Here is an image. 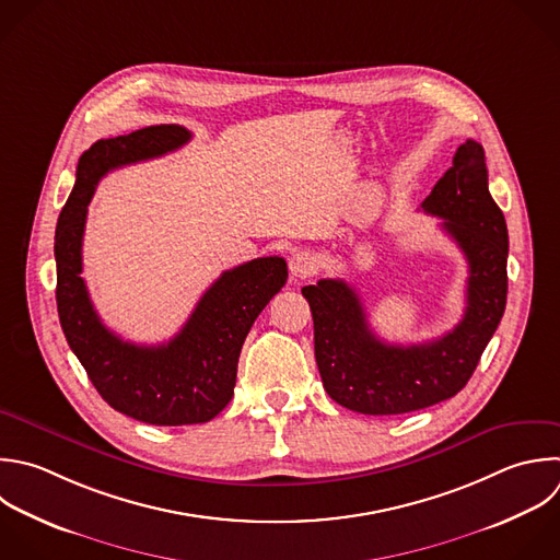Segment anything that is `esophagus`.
<instances>
[{
  "label": "esophagus",
  "mask_w": 560,
  "mask_h": 560,
  "mask_svg": "<svg viewBox=\"0 0 560 560\" xmlns=\"http://www.w3.org/2000/svg\"><path fill=\"white\" fill-rule=\"evenodd\" d=\"M317 269V258L311 252H298L289 260V271L293 278H311Z\"/></svg>",
  "instance_id": "obj_1"
}]
</instances>
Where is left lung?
<instances>
[{
    "label": "left lung",
    "mask_w": 560,
    "mask_h": 560,
    "mask_svg": "<svg viewBox=\"0 0 560 560\" xmlns=\"http://www.w3.org/2000/svg\"><path fill=\"white\" fill-rule=\"evenodd\" d=\"M427 214L468 262L466 311L446 335L411 346L378 339L359 293L343 280H319L302 289L315 328V361L328 396L346 409L392 416L431 407L455 396L475 372L494 335L508 293V228L488 192L483 149L466 140L453 166L422 201Z\"/></svg>",
    "instance_id": "1"
}]
</instances>
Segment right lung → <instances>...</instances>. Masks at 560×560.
<instances>
[{"instance_id":"obj_1","label":"right lung","mask_w":560,"mask_h":560,"mask_svg":"<svg viewBox=\"0 0 560 560\" xmlns=\"http://www.w3.org/2000/svg\"><path fill=\"white\" fill-rule=\"evenodd\" d=\"M190 138L179 125H158L92 144L79 160L55 236L57 306L72 352L116 411L164 427L208 422L223 411L234 396L243 341L289 276L278 256L223 271L184 328L160 346L125 341L101 322L81 278L88 206L96 186L109 171L173 153Z\"/></svg>"}]
</instances>
